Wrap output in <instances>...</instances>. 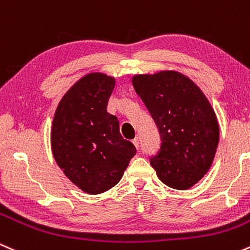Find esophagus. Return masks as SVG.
Here are the masks:
<instances>
[{"label": "esophagus", "instance_id": "esophagus-1", "mask_svg": "<svg viewBox=\"0 0 250 250\" xmlns=\"http://www.w3.org/2000/svg\"><path fill=\"white\" fill-rule=\"evenodd\" d=\"M133 143H134L135 147H136V149L140 148V139H139V137H135V139L133 140Z\"/></svg>", "mask_w": 250, "mask_h": 250}]
</instances>
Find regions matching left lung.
I'll return each instance as SVG.
<instances>
[{
	"mask_svg": "<svg viewBox=\"0 0 250 250\" xmlns=\"http://www.w3.org/2000/svg\"><path fill=\"white\" fill-rule=\"evenodd\" d=\"M131 82L161 136L151 167L168 187H193L209 170L219 145V123L208 99L179 71L135 75Z\"/></svg>",
	"mask_w": 250,
	"mask_h": 250,
	"instance_id": "1",
	"label": "left lung"
}]
</instances>
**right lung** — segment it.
Instances as JSON below:
<instances>
[{
  "label": "right lung",
  "instance_id": "right-lung-1",
  "mask_svg": "<svg viewBox=\"0 0 250 250\" xmlns=\"http://www.w3.org/2000/svg\"><path fill=\"white\" fill-rule=\"evenodd\" d=\"M115 79L90 73L80 79L57 105L51 125V150L65 176L88 194H101L122 179L136 148L120 134L116 116L107 111Z\"/></svg>",
  "mask_w": 250,
  "mask_h": 250
}]
</instances>
